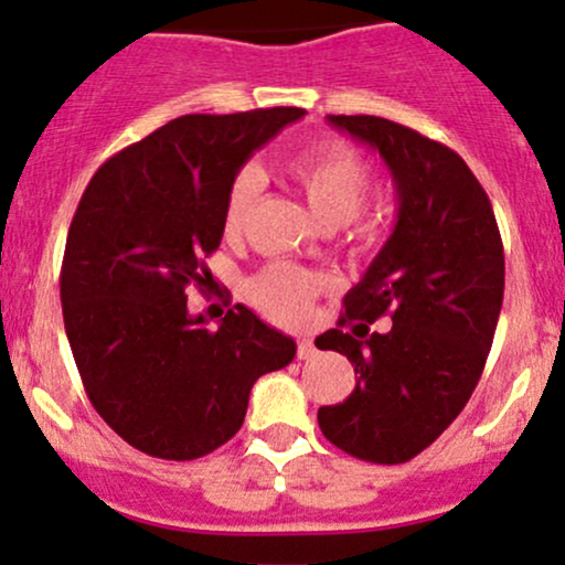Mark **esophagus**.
Listing matches in <instances>:
<instances>
[{"label":"esophagus","mask_w":565,"mask_h":565,"mask_svg":"<svg viewBox=\"0 0 565 565\" xmlns=\"http://www.w3.org/2000/svg\"><path fill=\"white\" fill-rule=\"evenodd\" d=\"M317 354V347H313L311 338H300L298 341V358L300 360H311Z\"/></svg>","instance_id":"34e87169"}]
</instances>
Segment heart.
I'll return each mask as SVG.
<instances>
[{"label": "heart", "instance_id": "b5f03b06", "mask_svg": "<svg viewBox=\"0 0 565 565\" xmlns=\"http://www.w3.org/2000/svg\"><path fill=\"white\" fill-rule=\"evenodd\" d=\"M287 173L306 194L311 211L328 227L358 222L373 181L365 159L343 140H322L311 148H302L287 162ZM259 194H263V175L254 168L237 170L224 198V233L237 235L246 227ZM360 230L367 233V224H360ZM324 287L328 278L322 273L273 263L248 281V298L278 322H298Z\"/></svg>", "mask_w": 565, "mask_h": 565}]
</instances>
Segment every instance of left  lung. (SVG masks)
Segmentation results:
<instances>
[{"label": "left lung", "mask_w": 565, "mask_h": 565, "mask_svg": "<svg viewBox=\"0 0 565 565\" xmlns=\"http://www.w3.org/2000/svg\"><path fill=\"white\" fill-rule=\"evenodd\" d=\"M387 164L395 230L317 338L354 365L352 395L322 406L324 438L367 462H406L430 447L471 397L503 302V243L482 183L441 142L379 116H328ZM390 318L387 333H367ZM360 321L352 333L345 324Z\"/></svg>", "instance_id": "1"}]
</instances>
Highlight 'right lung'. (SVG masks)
<instances>
[{"label": "right lung", "instance_id": "right-lung-1", "mask_svg": "<svg viewBox=\"0 0 565 565\" xmlns=\"http://www.w3.org/2000/svg\"><path fill=\"white\" fill-rule=\"evenodd\" d=\"M302 108L181 116L94 173L70 224L62 311L99 417L162 460H198L241 430L254 382L295 341L246 306L218 328L192 317L186 287H211L230 181Z\"/></svg>", "mask_w": 565, "mask_h": 565}]
</instances>
